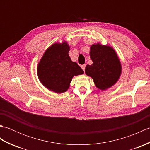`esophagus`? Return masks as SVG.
<instances>
[{
    "instance_id": "1",
    "label": "esophagus",
    "mask_w": 150,
    "mask_h": 150,
    "mask_svg": "<svg viewBox=\"0 0 150 150\" xmlns=\"http://www.w3.org/2000/svg\"><path fill=\"white\" fill-rule=\"evenodd\" d=\"M85 68H86V65L85 64H83V65H81V68L84 70V69H85Z\"/></svg>"
}]
</instances>
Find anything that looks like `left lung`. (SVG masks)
Wrapping results in <instances>:
<instances>
[{
  "mask_svg": "<svg viewBox=\"0 0 150 150\" xmlns=\"http://www.w3.org/2000/svg\"><path fill=\"white\" fill-rule=\"evenodd\" d=\"M91 65L86 66L85 73L94 81L96 87L106 90L119 80L122 66L115 51L109 46L97 43L90 47Z\"/></svg>",
  "mask_w": 150,
  "mask_h": 150,
  "instance_id": "8db88e82",
  "label": "left lung"
}]
</instances>
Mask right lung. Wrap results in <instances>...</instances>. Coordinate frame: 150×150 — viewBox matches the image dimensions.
<instances>
[{
	"mask_svg": "<svg viewBox=\"0 0 150 150\" xmlns=\"http://www.w3.org/2000/svg\"><path fill=\"white\" fill-rule=\"evenodd\" d=\"M69 46L66 42L55 43L47 48L37 66L39 80L49 90L57 93L66 91L74 76L84 71L68 55Z\"/></svg>",
	"mask_w": 150,
	"mask_h": 150,
	"instance_id": "1",
	"label": "right lung"
}]
</instances>
